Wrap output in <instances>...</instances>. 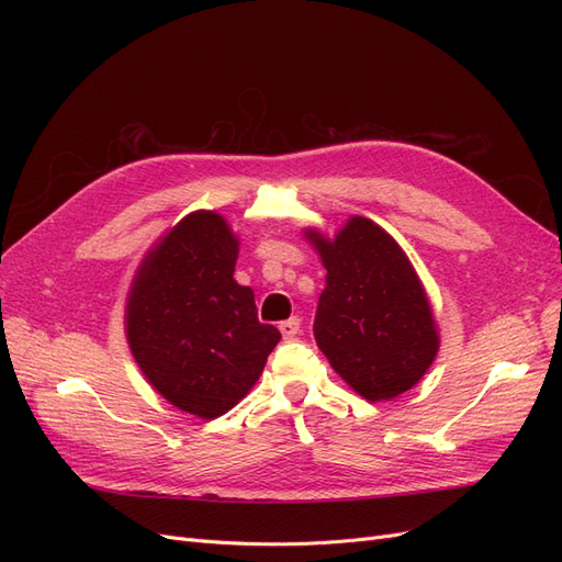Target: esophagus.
<instances>
[{
    "label": "esophagus",
    "mask_w": 562,
    "mask_h": 562,
    "mask_svg": "<svg viewBox=\"0 0 562 562\" xmlns=\"http://www.w3.org/2000/svg\"><path fill=\"white\" fill-rule=\"evenodd\" d=\"M300 326H302V321H300L297 316H291V318L281 323L279 330H281V335H283V339H293V337L300 333Z\"/></svg>",
    "instance_id": "1"
}]
</instances>
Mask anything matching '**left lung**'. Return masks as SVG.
<instances>
[{"label":"left lung","instance_id":"1","mask_svg":"<svg viewBox=\"0 0 562 562\" xmlns=\"http://www.w3.org/2000/svg\"><path fill=\"white\" fill-rule=\"evenodd\" d=\"M323 267L314 337L356 394L389 401L413 389L438 353L427 293L401 246L368 217H351L335 241L307 232Z\"/></svg>","mask_w":562,"mask_h":562}]
</instances>
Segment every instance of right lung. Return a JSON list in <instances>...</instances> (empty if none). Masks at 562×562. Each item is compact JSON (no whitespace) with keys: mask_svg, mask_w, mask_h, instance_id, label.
I'll return each mask as SVG.
<instances>
[{"mask_svg":"<svg viewBox=\"0 0 562 562\" xmlns=\"http://www.w3.org/2000/svg\"><path fill=\"white\" fill-rule=\"evenodd\" d=\"M236 258L223 217L187 215L145 258L126 307L128 345L149 384L203 419L248 394L281 339L258 321L250 288L234 281Z\"/></svg>","mask_w":562,"mask_h":562,"instance_id":"right-lung-1","label":"right lung"}]
</instances>
